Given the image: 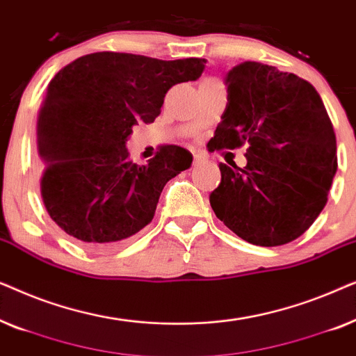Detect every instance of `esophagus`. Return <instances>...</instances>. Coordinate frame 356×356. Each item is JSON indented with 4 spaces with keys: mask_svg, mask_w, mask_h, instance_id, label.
Returning a JSON list of instances; mask_svg holds the SVG:
<instances>
[{
    "mask_svg": "<svg viewBox=\"0 0 356 356\" xmlns=\"http://www.w3.org/2000/svg\"><path fill=\"white\" fill-rule=\"evenodd\" d=\"M193 159H194V165H202L207 162V157L204 154H194Z\"/></svg>",
    "mask_w": 356,
    "mask_h": 356,
    "instance_id": "obj_1",
    "label": "esophagus"
}]
</instances>
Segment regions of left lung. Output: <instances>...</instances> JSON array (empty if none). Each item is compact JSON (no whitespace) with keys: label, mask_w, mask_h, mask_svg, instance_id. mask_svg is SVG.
<instances>
[{"label":"left lung","mask_w":356,"mask_h":356,"mask_svg":"<svg viewBox=\"0 0 356 356\" xmlns=\"http://www.w3.org/2000/svg\"><path fill=\"white\" fill-rule=\"evenodd\" d=\"M228 104L207 144H248L246 167L218 163L209 196L217 218L257 246H280L308 230L327 202L337 143L323 99L308 81L245 61L225 76Z\"/></svg>","instance_id":"8db88e82"}]
</instances>
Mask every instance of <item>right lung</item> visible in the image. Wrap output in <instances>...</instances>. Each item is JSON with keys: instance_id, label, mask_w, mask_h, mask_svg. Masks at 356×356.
Instances as JSON below:
<instances>
[{"instance_id": "add662e5", "label": "right lung", "mask_w": 356, "mask_h": 356, "mask_svg": "<svg viewBox=\"0 0 356 356\" xmlns=\"http://www.w3.org/2000/svg\"><path fill=\"white\" fill-rule=\"evenodd\" d=\"M204 67V58L99 51L53 77L38 113L37 149L43 204L63 232L90 250H108L152 222L163 186L191 167L193 155L163 145L138 165L126 143L134 124L160 115L170 87L199 79Z\"/></svg>"}]
</instances>
